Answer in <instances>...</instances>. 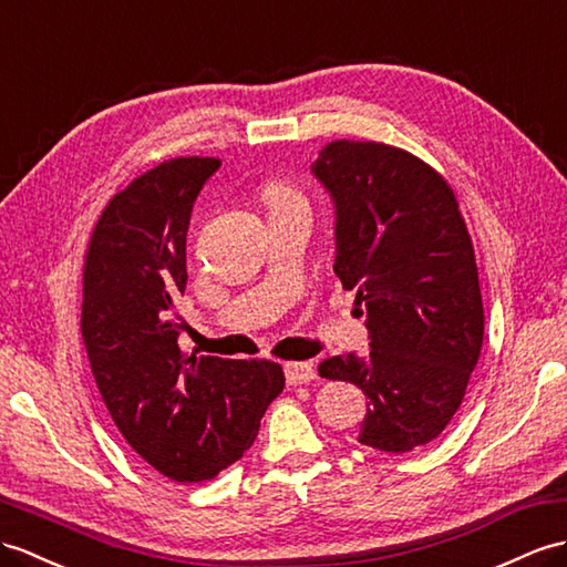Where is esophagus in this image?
I'll return each mask as SVG.
<instances>
[{
	"mask_svg": "<svg viewBox=\"0 0 567 567\" xmlns=\"http://www.w3.org/2000/svg\"><path fill=\"white\" fill-rule=\"evenodd\" d=\"M317 378L312 363H286L288 384H308Z\"/></svg>",
	"mask_w": 567,
	"mask_h": 567,
	"instance_id": "esophagus-1",
	"label": "esophagus"
}]
</instances>
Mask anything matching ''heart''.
<instances>
[{
    "label": "heart",
    "mask_w": 567,
    "mask_h": 567,
    "mask_svg": "<svg viewBox=\"0 0 567 567\" xmlns=\"http://www.w3.org/2000/svg\"><path fill=\"white\" fill-rule=\"evenodd\" d=\"M265 199H267V204L271 206V209H281V206L302 202V199H300V195H296V192H293L291 187H286V185H281V183H271V185H267V189H265Z\"/></svg>",
    "instance_id": "1"
}]
</instances>
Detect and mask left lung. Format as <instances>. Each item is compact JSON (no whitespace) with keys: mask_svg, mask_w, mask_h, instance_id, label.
Instances as JSON below:
<instances>
[{"mask_svg":"<svg viewBox=\"0 0 567 567\" xmlns=\"http://www.w3.org/2000/svg\"><path fill=\"white\" fill-rule=\"evenodd\" d=\"M310 171L334 202V274L365 308L370 339V353L327 358L320 375L370 399L358 443L421 447L457 413L483 343L457 199L431 165L378 142H331Z\"/></svg>","mask_w":567,"mask_h":567,"instance_id":"left-lung-1","label":"left lung"}]
</instances>
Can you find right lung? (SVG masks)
Instances as JSON below:
<instances>
[{
    "mask_svg": "<svg viewBox=\"0 0 567 567\" xmlns=\"http://www.w3.org/2000/svg\"><path fill=\"white\" fill-rule=\"evenodd\" d=\"M218 168L192 156L136 177L105 206L84 267L81 337L99 392L130 447L177 483L240 460L286 382L279 363L179 351L187 228Z\"/></svg>",
    "mask_w": 567,
    "mask_h": 567,
    "instance_id": "1",
    "label": "right lung"
}]
</instances>
